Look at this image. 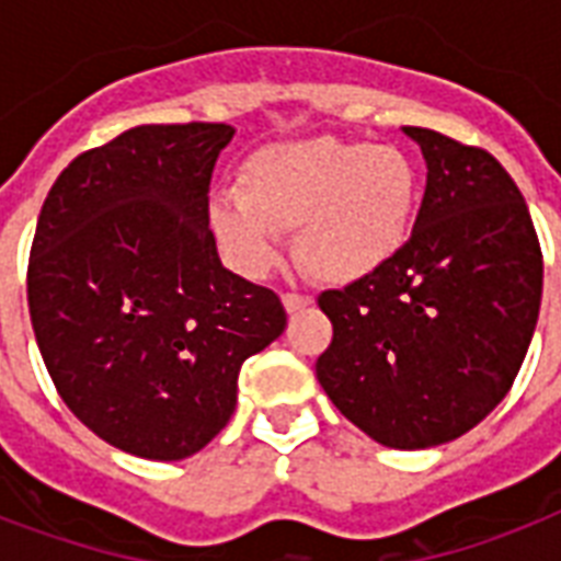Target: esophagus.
Listing matches in <instances>:
<instances>
[{"mask_svg": "<svg viewBox=\"0 0 561 561\" xmlns=\"http://www.w3.org/2000/svg\"><path fill=\"white\" fill-rule=\"evenodd\" d=\"M282 306H285V311H288V314H297V311H302V308L311 306V297H308V294H294V290H290V294H285V297H282Z\"/></svg>", "mask_w": 561, "mask_h": 561, "instance_id": "34e87169", "label": "esophagus"}]
</instances>
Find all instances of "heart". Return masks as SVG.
I'll list each match as a JSON object with an SVG mask.
<instances>
[{
  "label": "heart",
  "instance_id": "1",
  "mask_svg": "<svg viewBox=\"0 0 561 561\" xmlns=\"http://www.w3.org/2000/svg\"><path fill=\"white\" fill-rule=\"evenodd\" d=\"M419 178L392 145L299 139L262 148L241 171V194L211 203V229L224 253L250 279L279 264L285 232L317 279H367L408 247Z\"/></svg>",
  "mask_w": 561,
  "mask_h": 561
}]
</instances>
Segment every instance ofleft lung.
<instances>
[{
  "label": "left lung",
  "instance_id": "8db88e82",
  "mask_svg": "<svg viewBox=\"0 0 561 561\" xmlns=\"http://www.w3.org/2000/svg\"><path fill=\"white\" fill-rule=\"evenodd\" d=\"M427 165L408 247L378 273L323 290L334 337L317 381L387 448H434L501 404L530 350L541 247L515 180L483 148L404 127Z\"/></svg>",
  "mask_w": 561,
  "mask_h": 561
}]
</instances>
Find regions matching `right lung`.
Masks as SVG:
<instances>
[{"instance_id": "right-lung-1", "label": "right lung", "mask_w": 561, "mask_h": 561, "mask_svg": "<svg viewBox=\"0 0 561 561\" xmlns=\"http://www.w3.org/2000/svg\"><path fill=\"white\" fill-rule=\"evenodd\" d=\"M229 125H139L75 157L39 209L28 311L60 399L145 460L211 443L250 355L285 332L271 288L227 271L209 180Z\"/></svg>"}]
</instances>
